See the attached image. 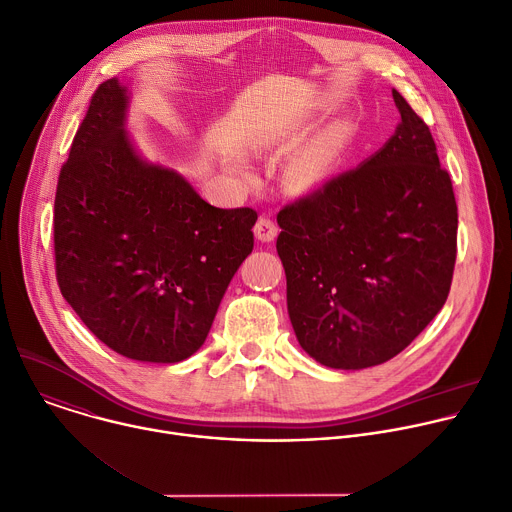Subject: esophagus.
Segmentation results:
<instances>
[{
	"label": "esophagus",
	"instance_id": "esophagus-1",
	"mask_svg": "<svg viewBox=\"0 0 512 512\" xmlns=\"http://www.w3.org/2000/svg\"><path fill=\"white\" fill-rule=\"evenodd\" d=\"M253 231L261 243H271L277 237V225L271 221V218H265V216L259 218Z\"/></svg>",
	"mask_w": 512,
	"mask_h": 512
}]
</instances>
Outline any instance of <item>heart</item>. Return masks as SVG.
Wrapping results in <instances>:
<instances>
[{
    "mask_svg": "<svg viewBox=\"0 0 512 512\" xmlns=\"http://www.w3.org/2000/svg\"><path fill=\"white\" fill-rule=\"evenodd\" d=\"M346 143V131L340 125H330L306 148H302L285 168V178L291 188L310 190L316 188L332 170Z\"/></svg>",
    "mask_w": 512,
    "mask_h": 512,
    "instance_id": "b5f03b06",
    "label": "heart"
}]
</instances>
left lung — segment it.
Listing matches in <instances>:
<instances>
[{
  "mask_svg": "<svg viewBox=\"0 0 512 512\" xmlns=\"http://www.w3.org/2000/svg\"><path fill=\"white\" fill-rule=\"evenodd\" d=\"M391 139L360 166L285 204L277 255L300 346L358 371L407 348L448 300L458 206L425 121L393 89Z\"/></svg>",
  "mask_w": 512,
  "mask_h": 512,
  "instance_id": "obj_1",
  "label": "left lung"
}]
</instances>
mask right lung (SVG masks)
Here are the masks:
<instances>
[{
  "label": "right lung",
  "mask_w": 512,
  "mask_h": 512,
  "mask_svg": "<svg viewBox=\"0 0 512 512\" xmlns=\"http://www.w3.org/2000/svg\"><path fill=\"white\" fill-rule=\"evenodd\" d=\"M129 93L99 85L54 198L60 294L111 350L180 362L206 340L253 251V208H216L174 170L141 160L125 133Z\"/></svg>",
  "instance_id": "add662e5"
}]
</instances>
